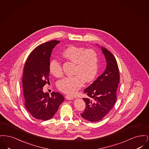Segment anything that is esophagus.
<instances>
[{"label": "esophagus", "mask_w": 149, "mask_h": 149, "mask_svg": "<svg viewBox=\"0 0 149 149\" xmlns=\"http://www.w3.org/2000/svg\"><path fill=\"white\" fill-rule=\"evenodd\" d=\"M65 98H66V99H68V100H72V99H74V97L72 96H71V95H66Z\"/></svg>", "instance_id": "obj_1"}]
</instances>
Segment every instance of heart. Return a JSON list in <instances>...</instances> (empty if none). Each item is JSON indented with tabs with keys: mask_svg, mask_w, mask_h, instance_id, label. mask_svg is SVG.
<instances>
[{
	"mask_svg": "<svg viewBox=\"0 0 149 149\" xmlns=\"http://www.w3.org/2000/svg\"><path fill=\"white\" fill-rule=\"evenodd\" d=\"M62 55L75 64L73 72L74 75L58 81L57 88L64 93L74 94L85 81L91 82L96 77L98 70V56L94 50L75 46L66 48L63 52ZM49 70L53 75L57 78L63 75L61 64L56 58L50 61Z\"/></svg>",
	"mask_w": 149,
	"mask_h": 149,
	"instance_id": "heart-1",
	"label": "heart"
}]
</instances>
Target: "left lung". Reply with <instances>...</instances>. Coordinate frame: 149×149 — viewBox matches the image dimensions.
<instances>
[{"label":"left lung","instance_id":"obj_1","mask_svg":"<svg viewBox=\"0 0 149 149\" xmlns=\"http://www.w3.org/2000/svg\"><path fill=\"white\" fill-rule=\"evenodd\" d=\"M106 60L105 71L91 85L85 88L88 98H83L86 107L81 116L86 120L95 122L103 118L116 103V92L120 82L117 63L113 54L101 47Z\"/></svg>","mask_w":149,"mask_h":149}]
</instances>
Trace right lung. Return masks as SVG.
<instances>
[{"instance_id":"1","label":"right lung","mask_w":149,"mask_h":149,"mask_svg":"<svg viewBox=\"0 0 149 149\" xmlns=\"http://www.w3.org/2000/svg\"><path fill=\"white\" fill-rule=\"evenodd\" d=\"M60 41L54 40L36 47L30 54L24 67L22 84L24 106L36 119L49 120L53 117L64 101L58 92H43L49 82V64L52 51Z\"/></svg>"}]
</instances>
